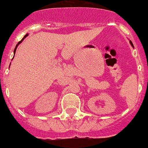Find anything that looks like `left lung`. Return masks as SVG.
<instances>
[{"instance_id": "8db88e82", "label": "left lung", "mask_w": 148, "mask_h": 148, "mask_svg": "<svg viewBox=\"0 0 148 148\" xmlns=\"http://www.w3.org/2000/svg\"><path fill=\"white\" fill-rule=\"evenodd\" d=\"M130 45H132V48H134V46H133V45H132V41H131V40H130Z\"/></svg>"}]
</instances>
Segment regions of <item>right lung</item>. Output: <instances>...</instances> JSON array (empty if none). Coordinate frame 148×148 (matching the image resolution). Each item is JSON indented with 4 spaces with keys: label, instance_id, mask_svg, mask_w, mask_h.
<instances>
[{
    "label": "right lung",
    "instance_id": "obj_1",
    "mask_svg": "<svg viewBox=\"0 0 148 148\" xmlns=\"http://www.w3.org/2000/svg\"><path fill=\"white\" fill-rule=\"evenodd\" d=\"M27 36H28V34H27L25 35V36H24V38H23V39H22V40H20V41H19V42H18V44H17V45H16V48H15V49H14V56H15V53H16V49H17V47H18V45H19V44H20V43H22V41H23V40H24V38H27ZM13 58H14V57H13Z\"/></svg>",
    "mask_w": 148,
    "mask_h": 148
}]
</instances>
